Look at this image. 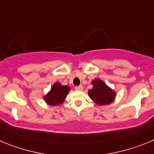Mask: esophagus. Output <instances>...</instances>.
I'll list each match as a JSON object with an SVG mask.
<instances>
[{
	"label": "esophagus",
	"mask_w": 154,
	"mask_h": 154,
	"mask_svg": "<svg viewBox=\"0 0 154 154\" xmlns=\"http://www.w3.org/2000/svg\"><path fill=\"white\" fill-rule=\"evenodd\" d=\"M75 89L77 91H82L83 90V87H82V85H79V86L75 87Z\"/></svg>",
	"instance_id": "obj_1"
}]
</instances>
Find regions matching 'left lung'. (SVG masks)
Listing matches in <instances>:
<instances>
[{
  "label": "left lung",
  "mask_w": 154,
  "mask_h": 154,
  "mask_svg": "<svg viewBox=\"0 0 154 154\" xmlns=\"http://www.w3.org/2000/svg\"><path fill=\"white\" fill-rule=\"evenodd\" d=\"M93 87L89 90V97L98 105H108L113 102L116 92L108 86L104 82L99 79H96L92 82Z\"/></svg>",
  "instance_id": "left-lung-1"
}]
</instances>
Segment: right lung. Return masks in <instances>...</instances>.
Wrapping results in <instances>:
<instances>
[{
    "mask_svg": "<svg viewBox=\"0 0 154 154\" xmlns=\"http://www.w3.org/2000/svg\"><path fill=\"white\" fill-rule=\"evenodd\" d=\"M70 88L68 85H62L58 82H55L51 90L44 97L45 101L50 106H58L64 103Z\"/></svg>",
    "mask_w": 154,
    "mask_h": 154,
    "instance_id": "1",
    "label": "right lung"
}]
</instances>
